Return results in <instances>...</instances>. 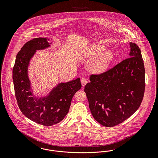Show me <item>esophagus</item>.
<instances>
[{"label":"esophagus","instance_id":"34e87169","mask_svg":"<svg viewBox=\"0 0 158 158\" xmlns=\"http://www.w3.org/2000/svg\"><path fill=\"white\" fill-rule=\"evenodd\" d=\"M81 83L82 86H85V85L87 84V83H88V80H87L86 78H82L81 79Z\"/></svg>","mask_w":158,"mask_h":158}]
</instances>
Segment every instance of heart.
<instances>
[{"label":"heart","instance_id":"heart-1","mask_svg":"<svg viewBox=\"0 0 158 158\" xmlns=\"http://www.w3.org/2000/svg\"><path fill=\"white\" fill-rule=\"evenodd\" d=\"M104 49L105 47L102 45H95L92 46L89 50L88 55L91 57L96 56ZM113 58V54L111 52H105L92 61L90 64V68L95 72H102L108 66Z\"/></svg>","mask_w":158,"mask_h":158}]
</instances>
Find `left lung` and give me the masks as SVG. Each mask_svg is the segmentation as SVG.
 Masks as SVG:
<instances>
[{
	"instance_id": "8db88e82",
	"label": "left lung",
	"mask_w": 158,
	"mask_h": 158,
	"mask_svg": "<svg viewBox=\"0 0 158 158\" xmlns=\"http://www.w3.org/2000/svg\"><path fill=\"white\" fill-rule=\"evenodd\" d=\"M130 45V57L104 72L92 74L85 87L92 115L105 127H113L128 118L143 98V61L137 45Z\"/></svg>"
}]
</instances>
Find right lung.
Segmentation results:
<instances>
[{
    "mask_svg": "<svg viewBox=\"0 0 158 158\" xmlns=\"http://www.w3.org/2000/svg\"><path fill=\"white\" fill-rule=\"evenodd\" d=\"M49 45L44 38L29 41L17 54L13 69L15 94L19 109L25 117L44 126L55 125L65 117L74 94L81 88L78 78L66 83H60L47 98L38 99L33 96L27 75L28 65L36 50Z\"/></svg>",
    "mask_w": 158,
    "mask_h": 158,
    "instance_id": "add662e5",
    "label": "right lung"
}]
</instances>
